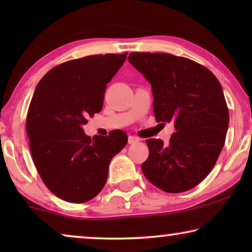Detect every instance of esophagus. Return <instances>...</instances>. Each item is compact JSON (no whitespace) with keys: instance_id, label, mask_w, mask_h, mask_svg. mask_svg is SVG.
I'll return each mask as SVG.
<instances>
[{"instance_id":"obj_1","label":"esophagus","mask_w":252,"mask_h":252,"mask_svg":"<svg viewBox=\"0 0 252 252\" xmlns=\"http://www.w3.org/2000/svg\"><path fill=\"white\" fill-rule=\"evenodd\" d=\"M139 141H140L139 137H136V136H134V135H129L128 136V143L129 144L136 143V142H139Z\"/></svg>"}]
</instances>
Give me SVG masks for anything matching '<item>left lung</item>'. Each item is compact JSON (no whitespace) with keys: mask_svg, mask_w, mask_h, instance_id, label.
<instances>
[{"mask_svg":"<svg viewBox=\"0 0 252 252\" xmlns=\"http://www.w3.org/2000/svg\"><path fill=\"white\" fill-rule=\"evenodd\" d=\"M129 63L151 85L157 123H174L165 144L148 139L142 164L148 180L161 190L194 188L215 167L228 128L229 112L221 85L209 68L165 53H130Z\"/></svg>","mask_w":252,"mask_h":252,"instance_id":"8db88e82","label":"left lung"}]
</instances>
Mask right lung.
I'll return each instance as SVG.
<instances>
[{"mask_svg":"<svg viewBox=\"0 0 252 252\" xmlns=\"http://www.w3.org/2000/svg\"><path fill=\"white\" fill-rule=\"evenodd\" d=\"M127 53L92 55L64 62L37 84L26 133L37 172L49 190L66 202L85 203L104 187L109 164L126 146L127 134L87 136L82 126L103 108L106 84Z\"/></svg>","mask_w":252,"mask_h":252,"instance_id":"obj_1","label":"right lung"}]
</instances>
